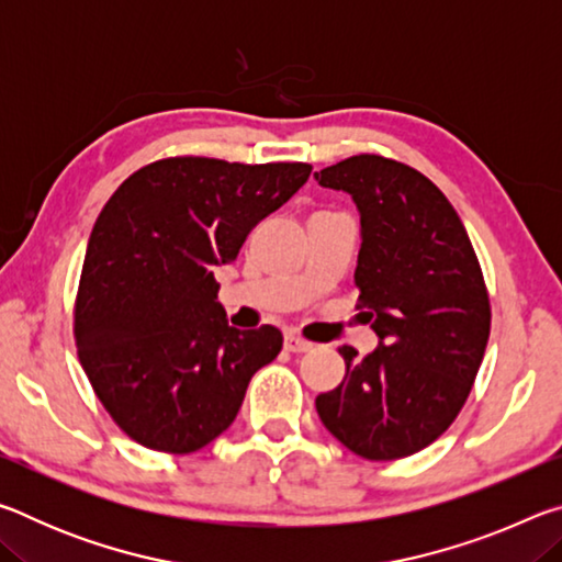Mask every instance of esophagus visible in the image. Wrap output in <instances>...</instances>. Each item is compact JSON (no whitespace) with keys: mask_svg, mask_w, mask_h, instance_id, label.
Wrapping results in <instances>:
<instances>
[{"mask_svg":"<svg viewBox=\"0 0 562 562\" xmlns=\"http://www.w3.org/2000/svg\"><path fill=\"white\" fill-rule=\"evenodd\" d=\"M284 349L294 351V355H304V351L315 349V345H312V341H307V339L297 337V335H288V337H284Z\"/></svg>","mask_w":562,"mask_h":562,"instance_id":"34e87169","label":"esophagus"}]
</instances>
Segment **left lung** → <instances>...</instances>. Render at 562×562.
Wrapping results in <instances>:
<instances>
[{
  "label": "left lung",
  "mask_w": 562,
  "mask_h": 562,
  "mask_svg": "<svg viewBox=\"0 0 562 562\" xmlns=\"http://www.w3.org/2000/svg\"><path fill=\"white\" fill-rule=\"evenodd\" d=\"M315 180L357 205V307L379 337L364 359L339 349L345 382L317 396V414L361 459H404L449 429L479 374L491 331L481 265L459 213L418 170L364 154Z\"/></svg>",
  "instance_id": "left-lung-1"
}]
</instances>
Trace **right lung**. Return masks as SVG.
<instances>
[{"instance_id":"add662e5","label":"right lung","mask_w":562,"mask_h":562,"mask_svg":"<svg viewBox=\"0 0 562 562\" xmlns=\"http://www.w3.org/2000/svg\"><path fill=\"white\" fill-rule=\"evenodd\" d=\"M307 164L166 158L123 180L83 258L76 349L133 441L193 453L235 422L252 374L280 355L272 325L235 329L213 270L307 183Z\"/></svg>"}]
</instances>
